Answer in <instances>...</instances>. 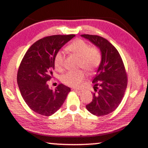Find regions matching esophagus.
<instances>
[{
    "label": "esophagus",
    "instance_id": "esophagus-1",
    "mask_svg": "<svg viewBox=\"0 0 148 148\" xmlns=\"http://www.w3.org/2000/svg\"><path fill=\"white\" fill-rule=\"evenodd\" d=\"M72 90H75V91L77 92H82L83 91V90H79V89H77V88H72Z\"/></svg>",
    "mask_w": 148,
    "mask_h": 148
}]
</instances>
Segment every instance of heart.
I'll return each mask as SVG.
<instances>
[{
    "label": "heart",
    "mask_w": 148,
    "mask_h": 148,
    "mask_svg": "<svg viewBox=\"0 0 148 148\" xmlns=\"http://www.w3.org/2000/svg\"><path fill=\"white\" fill-rule=\"evenodd\" d=\"M66 50L79 58V68H83L87 72H92L100 66L102 61V53L98 47L90 46L82 39H75L67 45ZM64 57L62 52L56 53L54 58V65L56 70L62 68ZM85 73L82 70L67 71L61 76V82L71 87H79L84 79Z\"/></svg>",
    "instance_id": "1"
}]
</instances>
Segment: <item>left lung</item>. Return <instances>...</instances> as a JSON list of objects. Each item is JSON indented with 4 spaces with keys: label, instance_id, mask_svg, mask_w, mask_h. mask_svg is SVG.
Wrapping results in <instances>:
<instances>
[{
    "label": "left lung",
    "instance_id": "left-lung-1",
    "mask_svg": "<svg viewBox=\"0 0 148 148\" xmlns=\"http://www.w3.org/2000/svg\"><path fill=\"white\" fill-rule=\"evenodd\" d=\"M82 36L96 45L102 53L101 63L92 79L95 92L86 108L92 114L104 116L121 103L127 87V74L119 52L108 40L97 35Z\"/></svg>",
    "mask_w": 148,
    "mask_h": 148
}]
</instances>
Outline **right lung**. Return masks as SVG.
<instances>
[{"instance_id": "obj_1", "label": "right lung", "mask_w": 148, "mask_h": 148, "mask_svg": "<svg viewBox=\"0 0 148 148\" xmlns=\"http://www.w3.org/2000/svg\"><path fill=\"white\" fill-rule=\"evenodd\" d=\"M74 34L53 35L35 42L19 64L17 81L21 95L36 113L50 116L58 111L70 92V88L60 84L55 90L48 87L55 69L56 53Z\"/></svg>"}]
</instances>
